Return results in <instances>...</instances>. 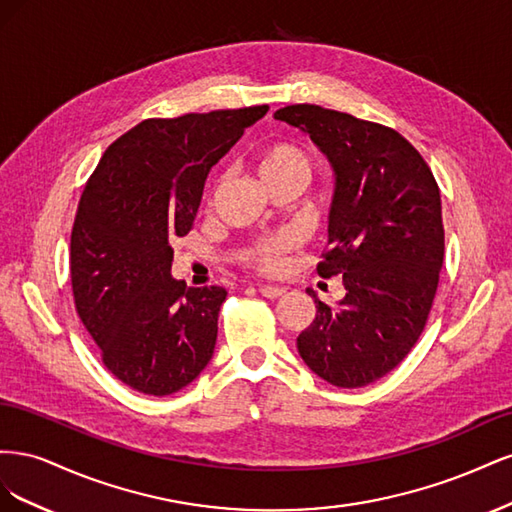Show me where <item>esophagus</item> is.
Masks as SVG:
<instances>
[{"mask_svg": "<svg viewBox=\"0 0 512 512\" xmlns=\"http://www.w3.org/2000/svg\"><path fill=\"white\" fill-rule=\"evenodd\" d=\"M258 290L262 297H267V299H280L286 294L284 288H277V286H258Z\"/></svg>", "mask_w": 512, "mask_h": 512, "instance_id": "obj_1", "label": "esophagus"}]
</instances>
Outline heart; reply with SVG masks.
Returning <instances> with one entry per match:
<instances>
[{"mask_svg":"<svg viewBox=\"0 0 512 512\" xmlns=\"http://www.w3.org/2000/svg\"><path fill=\"white\" fill-rule=\"evenodd\" d=\"M256 173L265 185L284 181V179H299L307 183L309 162L297 147H292L288 143H273L258 151ZM288 247H290V239L286 237L260 241L250 254L252 265L267 275L280 273L284 267V254Z\"/></svg>","mask_w":512,"mask_h":512,"instance_id":"heart-1","label":"heart"}]
</instances>
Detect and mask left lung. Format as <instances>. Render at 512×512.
<instances>
[{"label": "left lung", "mask_w": 512, "mask_h": 512, "mask_svg": "<svg viewBox=\"0 0 512 512\" xmlns=\"http://www.w3.org/2000/svg\"><path fill=\"white\" fill-rule=\"evenodd\" d=\"M273 117L309 134L335 170L318 275H342L346 297L327 305L307 290L316 318L297 348L322 380L359 389L404 361L425 329L444 260L440 188L393 128L316 104Z\"/></svg>", "instance_id": "obj_1"}]
</instances>
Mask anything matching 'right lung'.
Masks as SVG:
<instances>
[{
  "mask_svg": "<svg viewBox=\"0 0 512 512\" xmlns=\"http://www.w3.org/2000/svg\"><path fill=\"white\" fill-rule=\"evenodd\" d=\"M267 111L145 119L85 185L70 237L74 305L106 369L138 393H177L211 361L226 290L175 280L173 243L194 224L211 166Z\"/></svg>",
  "mask_w": 512,
  "mask_h": 512,
  "instance_id": "add662e5",
  "label": "right lung"
}]
</instances>
